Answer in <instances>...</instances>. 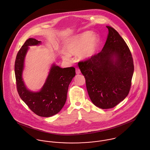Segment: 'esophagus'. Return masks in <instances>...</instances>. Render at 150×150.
Wrapping results in <instances>:
<instances>
[{"mask_svg":"<svg viewBox=\"0 0 150 150\" xmlns=\"http://www.w3.org/2000/svg\"><path fill=\"white\" fill-rule=\"evenodd\" d=\"M76 74H79L81 73V71L79 68H76Z\"/></svg>","mask_w":150,"mask_h":150,"instance_id":"34e87169","label":"esophagus"}]
</instances>
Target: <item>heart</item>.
Listing matches in <instances>:
<instances>
[{"mask_svg":"<svg viewBox=\"0 0 150 150\" xmlns=\"http://www.w3.org/2000/svg\"><path fill=\"white\" fill-rule=\"evenodd\" d=\"M99 44L98 36L86 31L71 38L65 45V51L62 55L64 61H71V55H77L81 59H87L96 53Z\"/></svg>","mask_w":150,"mask_h":150,"instance_id":"1","label":"heart"}]
</instances>
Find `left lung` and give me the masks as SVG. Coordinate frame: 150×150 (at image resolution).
Instances as JSON below:
<instances>
[{
  "instance_id": "1",
  "label": "left lung",
  "mask_w": 150,
  "mask_h": 150,
  "mask_svg": "<svg viewBox=\"0 0 150 150\" xmlns=\"http://www.w3.org/2000/svg\"><path fill=\"white\" fill-rule=\"evenodd\" d=\"M106 27L108 34L102 51L78 63L92 102L102 109L115 107L128 96L134 71L127 43L113 28Z\"/></svg>"
}]
</instances>
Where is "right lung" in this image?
Here are the masks:
<instances>
[{"label":"right lung","mask_w":150,"mask_h":150,"mask_svg":"<svg viewBox=\"0 0 150 150\" xmlns=\"http://www.w3.org/2000/svg\"><path fill=\"white\" fill-rule=\"evenodd\" d=\"M41 42L29 38L17 53L15 61V75L18 93L22 100L36 115L49 117L58 113L64 106L69 85L76 75L73 67L61 68L53 64L43 88L33 92L26 89L22 78L23 62L29 45H36Z\"/></svg>","instance_id":"right-lung-1"}]
</instances>
